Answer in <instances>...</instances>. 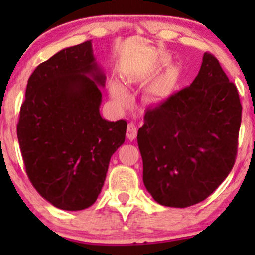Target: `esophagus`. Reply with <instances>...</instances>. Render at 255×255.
Here are the masks:
<instances>
[{"label": "esophagus", "instance_id": "esophagus-1", "mask_svg": "<svg viewBox=\"0 0 255 255\" xmlns=\"http://www.w3.org/2000/svg\"><path fill=\"white\" fill-rule=\"evenodd\" d=\"M136 134H137V128H136L135 124H133V122L128 124V126H127V137H128V140L133 141V140L136 137Z\"/></svg>", "mask_w": 255, "mask_h": 255}]
</instances>
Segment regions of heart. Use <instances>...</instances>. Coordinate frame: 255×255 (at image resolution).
I'll return each instance as SVG.
<instances>
[{"label": "heart", "instance_id": "b5f03b06", "mask_svg": "<svg viewBox=\"0 0 255 255\" xmlns=\"http://www.w3.org/2000/svg\"><path fill=\"white\" fill-rule=\"evenodd\" d=\"M109 91L111 98L114 99V102L118 105L124 107V105H126L129 102V95H128L127 90H126L119 81H111L109 85Z\"/></svg>", "mask_w": 255, "mask_h": 255}]
</instances>
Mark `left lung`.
Here are the masks:
<instances>
[{"label":"left lung","instance_id":"obj_1","mask_svg":"<svg viewBox=\"0 0 255 255\" xmlns=\"http://www.w3.org/2000/svg\"><path fill=\"white\" fill-rule=\"evenodd\" d=\"M241 113L238 89L209 52L191 86L146 111L137 145L158 204L183 209L217 189L235 163Z\"/></svg>","mask_w":255,"mask_h":255}]
</instances>
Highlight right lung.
Returning <instances> with one entry per match:
<instances>
[{
	"label": "right lung",
	"instance_id": "right-lung-1",
	"mask_svg": "<svg viewBox=\"0 0 255 255\" xmlns=\"http://www.w3.org/2000/svg\"><path fill=\"white\" fill-rule=\"evenodd\" d=\"M105 75L91 40L62 49L27 81L17 139L27 176L55 207L79 211L102 191L110 158L125 142L127 122L99 113Z\"/></svg>",
	"mask_w": 255,
	"mask_h": 255
}]
</instances>
